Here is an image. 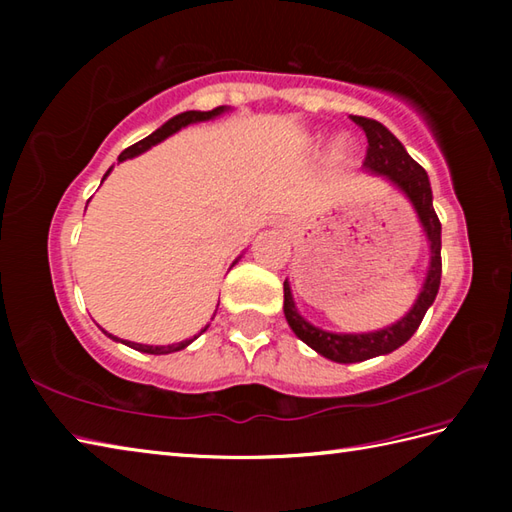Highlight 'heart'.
<instances>
[{
	"label": "heart",
	"mask_w": 512,
	"mask_h": 512,
	"mask_svg": "<svg viewBox=\"0 0 512 512\" xmlns=\"http://www.w3.org/2000/svg\"><path fill=\"white\" fill-rule=\"evenodd\" d=\"M347 154H350V140H347V138H336L334 145H332L334 160H343Z\"/></svg>",
	"instance_id": "heart-1"
}]
</instances>
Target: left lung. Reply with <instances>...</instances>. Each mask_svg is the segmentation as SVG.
Listing matches in <instances>:
<instances>
[{
  "label": "left lung",
  "instance_id": "left-lung-1",
  "mask_svg": "<svg viewBox=\"0 0 512 512\" xmlns=\"http://www.w3.org/2000/svg\"><path fill=\"white\" fill-rule=\"evenodd\" d=\"M352 121L361 127L367 136V156L363 167L376 173V176H385L396 189L407 195V200L418 213L424 235H427L431 259L427 279H424L420 295L405 317L387 325L383 330L363 334H339L314 328L312 323H308L297 312L295 301H292L290 284L284 281V314L292 332H295L303 343L310 345L314 352L330 358L334 363H361L367 361V358L389 354L398 350L400 345H405L413 336V332L420 328L424 314L431 308V303L436 301L442 277V226L436 211H433V195L427 171L407 154V149L402 147L400 140L391 134L385 125H380L374 118L365 116H352Z\"/></svg>",
  "mask_w": 512,
  "mask_h": 512
}]
</instances>
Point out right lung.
Here are the masks:
<instances>
[{"label":"right lung","instance_id":"1","mask_svg":"<svg viewBox=\"0 0 512 512\" xmlns=\"http://www.w3.org/2000/svg\"><path fill=\"white\" fill-rule=\"evenodd\" d=\"M228 110L226 105H222V107H215V110H211V112H195V110H191V112H182V114H178V116H173V118H169V121L162 125V127H158L154 134H149L147 138H143V140H138L136 145H132V147H127L121 156H118V162H123V160H127V158H134V156H140L143 154V151H147V149H151L154 145H158V143H162V140L165 138H169L171 134H176V132H180L182 127H187V125H191V123H200V121H211V118H215V116H220V114H224ZM110 171H112V167L107 169V173L103 176V180L110 176ZM206 328H209V325H206ZM206 328L202 330V332H206ZM200 332V334H202ZM107 334V332H105ZM110 336V339H114V341H118L116 336H112V334H107ZM195 339H198V336H193V339H187V341H180V343H173V345H143V343H132V341H121V343H125V345H129V347H134V350H138V352H147V354H171V352H178V350H184V347H187L189 343H193Z\"/></svg>","mask_w":512,"mask_h":512}]
</instances>
